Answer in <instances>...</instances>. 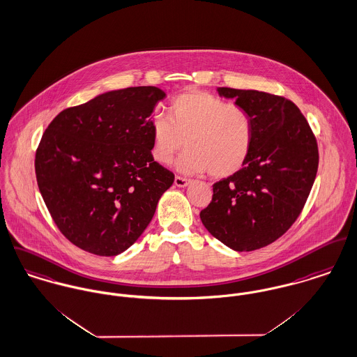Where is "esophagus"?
<instances>
[{
	"label": "esophagus",
	"instance_id": "esophagus-1",
	"mask_svg": "<svg viewBox=\"0 0 357 357\" xmlns=\"http://www.w3.org/2000/svg\"><path fill=\"white\" fill-rule=\"evenodd\" d=\"M190 184V180L188 178H184V177H180V176H176L174 177V185L176 187H180V188H184Z\"/></svg>",
	"mask_w": 357,
	"mask_h": 357
}]
</instances>
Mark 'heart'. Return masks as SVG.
<instances>
[{"label":"heart","instance_id":"1","mask_svg":"<svg viewBox=\"0 0 357 357\" xmlns=\"http://www.w3.org/2000/svg\"><path fill=\"white\" fill-rule=\"evenodd\" d=\"M167 116L151 123L153 157L170 162L183 149L177 166L185 173H203L225 178L238 172L250 157L254 121L247 109L213 94L191 90L174 98Z\"/></svg>","mask_w":357,"mask_h":357}]
</instances>
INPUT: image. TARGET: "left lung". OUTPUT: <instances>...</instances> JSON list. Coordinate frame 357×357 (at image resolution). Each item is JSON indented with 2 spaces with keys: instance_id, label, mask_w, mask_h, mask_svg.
Returning a JSON list of instances; mask_svg holds the SVG:
<instances>
[{
  "instance_id": "8db88e82",
  "label": "left lung",
  "mask_w": 357,
  "mask_h": 357,
  "mask_svg": "<svg viewBox=\"0 0 357 357\" xmlns=\"http://www.w3.org/2000/svg\"><path fill=\"white\" fill-rule=\"evenodd\" d=\"M254 121L245 165L213 185L200 211L204 227L227 247L255 251L280 238L300 215L317 177V139L292 100L257 90L217 89Z\"/></svg>"
}]
</instances>
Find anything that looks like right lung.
I'll use <instances>...</instances> for the list:
<instances>
[{"instance_id":"right-lung-1","label":"right lung","mask_w":357,"mask_h":357,"mask_svg":"<svg viewBox=\"0 0 357 357\" xmlns=\"http://www.w3.org/2000/svg\"><path fill=\"white\" fill-rule=\"evenodd\" d=\"M166 97L153 86L107 91L63 110L45 130L35 173L65 237L116 257L140 237L174 174L151 154L153 112Z\"/></svg>"}]
</instances>
